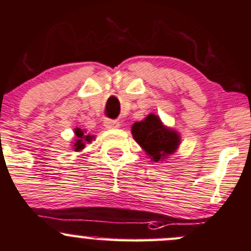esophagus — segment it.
I'll return each mask as SVG.
<instances>
[{"mask_svg":"<svg viewBox=\"0 0 251 251\" xmlns=\"http://www.w3.org/2000/svg\"><path fill=\"white\" fill-rule=\"evenodd\" d=\"M104 126H106L107 129H116L120 126V122L118 121H115V120H106L104 122Z\"/></svg>","mask_w":251,"mask_h":251,"instance_id":"34e87169","label":"esophagus"}]
</instances>
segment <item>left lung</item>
<instances>
[{
    "label": "left lung",
    "mask_w": 251,
    "mask_h": 251,
    "mask_svg": "<svg viewBox=\"0 0 251 251\" xmlns=\"http://www.w3.org/2000/svg\"><path fill=\"white\" fill-rule=\"evenodd\" d=\"M131 134L154 163L174 153L180 145L179 134L163 126L161 118L153 113H150L141 122L134 123Z\"/></svg>",
    "instance_id": "8db88e82"
}]
</instances>
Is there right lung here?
I'll return each mask as SVG.
<instances>
[{
    "label": "right lung",
    "mask_w": 251,
    "mask_h": 251,
    "mask_svg": "<svg viewBox=\"0 0 251 251\" xmlns=\"http://www.w3.org/2000/svg\"><path fill=\"white\" fill-rule=\"evenodd\" d=\"M75 134H76V140L74 143V150L76 152L81 151L86 147V144L90 143V141L94 139V135H90V134H87L86 131L82 130L81 128L75 129Z\"/></svg>",
    "instance_id": "right-lung-1"
}]
</instances>
